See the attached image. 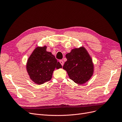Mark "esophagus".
<instances>
[{"label": "esophagus", "instance_id": "esophagus-1", "mask_svg": "<svg viewBox=\"0 0 122 122\" xmlns=\"http://www.w3.org/2000/svg\"><path fill=\"white\" fill-rule=\"evenodd\" d=\"M60 62L61 63V66H63V65H64V61H63L60 60Z\"/></svg>", "mask_w": 122, "mask_h": 122}]
</instances>
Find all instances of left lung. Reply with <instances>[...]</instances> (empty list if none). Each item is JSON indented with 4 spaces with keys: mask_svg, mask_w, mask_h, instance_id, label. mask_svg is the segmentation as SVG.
I'll return each instance as SVG.
<instances>
[{
    "mask_svg": "<svg viewBox=\"0 0 122 122\" xmlns=\"http://www.w3.org/2000/svg\"><path fill=\"white\" fill-rule=\"evenodd\" d=\"M67 61L63 69L67 71L69 78L74 82L82 84L87 82L94 71L92 58L84 47L72 49L66 55Z\"/></svg>",
    "mask_w": 122,
    "mask_h": 122,
    "instance_id": "left-lung-1",
    "label": "left lung"
}]
</instances>
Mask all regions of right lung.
Instances as JSON below:
<instances>
[{
  "instance_id": "right-lung-1",
  "label": "right lung",
  "mask_w": 122,
  "mask_h": 122,
  "mask_svg": "<svg viewBox=\"0 0 122 122\" xmlns=\"http://www.w3.org/2000/svg\"><path fill=\"white\" fill-rule=\"evenodd\" d=\"M46 49V46L36 47L28 57L26 66L29 78L39 85L51 80L55 69L62 68L60 62Z\"/></svg>"
}]
</instances>
